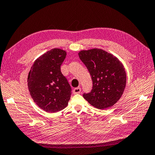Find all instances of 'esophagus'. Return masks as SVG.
Here are the masks:
<instances>
[{
	"label": "esophagus",
	"mask_w": 155,
	"mask_h": 155,
	"mask_svg": "<svg viewBox=\"0 0 155 155\" xmlns=\"http://www.w3.org/2000/svg\"><path fill=\"white\" fill-rule=\"evenodd\" d=\"M74 94H80L81 92V87H75V88L74 89Z\"/></svg>",
	"instance_id": "obj_1"
}]
</instances>
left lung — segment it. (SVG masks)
Listing matches in <instances>:
<instances>
[{
  "label": "left lung",
  "instance_id": "obj_1",
  "mask_svg": "<svg viewBox=\"0 0 155 155\" xmlns=\"http://www.w3.org/2000/svg\"><path fill=\"white\" fill-rule=\"evenodd\" d=\"M79 57L91 75L92 89L84 98L98 109L113 107L122 96L126 85V73L117 58L102 49L81 51Z\"/></svg>",
  "mask_w": 155,
  "mask_h": 155
}]
</instances>
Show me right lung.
Here are the masks:
<instances>
[{
  "label": "right lung",
  "instance_id": "obj_1",
  "mask_svg": "<svg viewBox=\"0 0 155 155\" xmlns=\"http://www.w3.org/2000/svg\"><path fill=\"white\" fill-rule=\"evenodd\" d=\"M66 51L53 48L35 61L28 78L31 98L46 112L56 113L68 106L71 87L61 71Z\"/></svg>",
  "mask_w": 155,
  "mask_h": 155
}]
</instances>
